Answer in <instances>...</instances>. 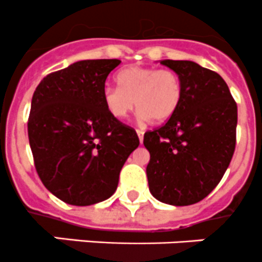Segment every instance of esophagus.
I'll use <instances>...</instances> for the list:
<instances>
[{
    "mask_svg": "<svg viewBox=\"0 0 262 262\" xmlns=\"http://www.w3.org/2000/svg\"><path fill=\"white\" fill-rule=\"evenodd\" d=\"M136 134H138L140 143H143V140H144V131H143V129H136Z\"/></svg>",
    "mask_w": 262,
    "mask_h": 262,
    "instance_id": "obj_1",
    "label": "esophagus"
}]
</instances>
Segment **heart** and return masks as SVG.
Returning <instances> with one entry per match:
<instances>
[{
    "instance_id": "heart-1",
    "label": "heart",
    "mask_w": 262,
    "mask_h": 262,
    "mask_svg": "<svg viewBox=\"0 0 262 262\" xmlns=\"http://www.w3.org/2000/svg\"><path fill=\"white\" fill-rule=\"evenodd\" d=\"M118 87L102 90V101L112 117L124 119L138 105L141 121L165 122L178 110L182 101L181 79L171 70L129 66L115 76Z\"/></svg>"
}]
</instances>
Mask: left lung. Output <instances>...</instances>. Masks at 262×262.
<instances>
[{
    "instance_id": "8db88e82",
    "label": "left lung",
    "mask_w": 262,
    "mask_h": 262,
    "mask_svg": "<svg viewBox=\"0 0 262 262\" xmlns=\"http://www.w3.org/2000/svg\"><path fill=\"white\" fill-rule=\"evenodd\" d=\"M182 83L178 110L162 127L145 133L153 198L169 205L196 204L224 177L236 141L237 107L226 81L192 61L164 59Z\"/></svg>"
}]
</instances>
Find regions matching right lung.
<instances>
[{
  "label": "right lung",
  "mask_w": 262,
  "mask_h": 262,
  "mask_svg": "<svg viewBox=\"0 0 262 262\" xmlns=\"http://www.w3.org/2000/svg\"><path fill=\"white\" fill-rule=\"evenodd\" d=\"M119 59H85L45 76L33 92L28 139L37 174L63 203L87 206L118 187L139 147L135 129L112 117L102 90Z\"/></svg>",
  "instance_id": "obj_1"
}]
</instances>
